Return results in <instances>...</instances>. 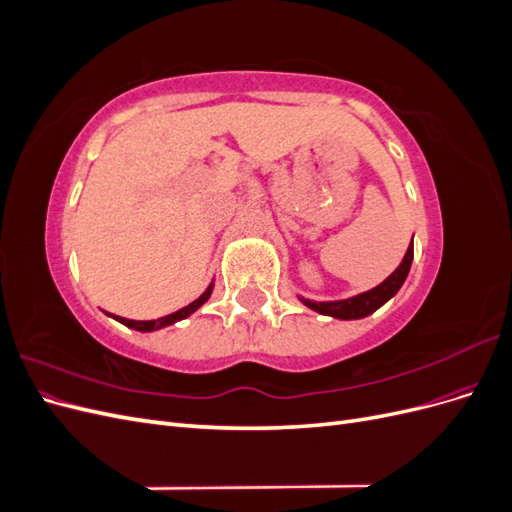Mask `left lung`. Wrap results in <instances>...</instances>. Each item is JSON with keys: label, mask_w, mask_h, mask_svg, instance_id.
<instances>
[{"label": "left lung", "mask_w": 512, "mask_h": 512, "mask_svg": "<svg viewBox=\"0 0 512 512\" xmlns=\"http://www.w3.org/2000/svg\"><path fill=\"white\" fill-rule=\"evenodd\" d=\"M412 258H414V245L410 243L404 260H401V265L389 277H386V280L380 286L371 288L369 292L356 294V297H352V299L331 301V303H316V301H309V299H301V301L307 307H312L314 312L324 314V316H333V318H342V320L365 318L369 314H374L380 305L389 301L393 294L401 288V284L406 282L410 265H412Z\"/></svg>", "instance_id": "8db88e82"}]
</instances>
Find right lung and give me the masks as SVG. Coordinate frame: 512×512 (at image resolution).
Wrapping results in <instances>:
<instances>
[{"instance_id": "obj_1", "label": "right lung", "mask_w": 512, "mask_h": 512, "mask_svg": "<svg viewBox=\"0 0 512 512\" xmlns=\"http://www.w3.org/2000/svg\"><path fill=\"white\" fill-rule=\"evenodd\" d=\"M211 297V286L200 294V297L196 299V301H192L190 305H185L183 309H179V312H175V314H168V316H164V318H158V320H128V318H119V316H115L121 324H126V327H130V329H136V331H156V329H162V327H168V324H173V322H177V320H183V318H188L190 314H194L196 309L203 305L207 299Z\"/></svg>"}]
</instances>
